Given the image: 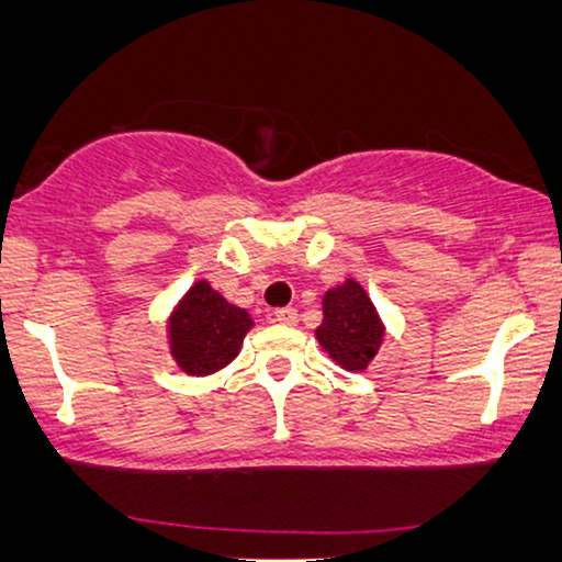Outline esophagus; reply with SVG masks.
<instances>
[{
    "mask_svg": "<svg viewBox=\"0 0 562 562\" xmlns=\"http://www.w3.org/2000/svg\"><path fill=\"white\" fill-rule=\"evenodd\" d=\"M273 317H276V322H281V325H296L299 314H296V310H291V306H281V310L273 312Z\"/></svg>",
    "mask_w": 562,
    "mask_h": 562,
    "instance_id": "obj_1",
    "label": "esophagus"
}]
</instances>
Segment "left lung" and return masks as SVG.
Segmentation results:
<instances>
[{
  "mask_svg": "<svg viewBox=\"0 0 562 562\" xmlns=\"http://www.w3.org/2000/svg\"><path fill=\"white\" fill-rule=\"evenodd\" d=\"M322 306H325V319L317 327L322 348L348 371H363L383 337L381 319L363 286L348 279L342 286L327 291Z\"/></svg>",
  "mask_w": 562,
  "mask_h": 562,
  "instance_id": "1",
  "label": "left lung"
}]
</instances>
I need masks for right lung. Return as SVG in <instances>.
I'll return each mask as SVG.
<instances>
[{"label":"right lung","instance_id":"1","mask_svg":"<svg viewBox=\"0 0 562 562\" xmlns=\"http://www.w3.org/2000/svg\"><path fill=\"white\" fill-rule=\"evenodd\" d=\"M250 325L248 312L229 304L206 281L194 283L171 317L176 363L191 375L220 371L237 356Z\"/></svg>","mask_w":562,"mask_h":562}]
</instances>
